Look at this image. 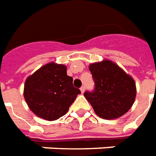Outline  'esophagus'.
I'll use <instances>...</instances> for the list:
<instances>
[{
  "label": "esophagus",
  "mask_w": 156,
  "mask_h": 156,
  "mask_svg": "<svg viewBox=\"0 0 156 156\" xmlns=\"http://www.w3.org/2000/svg\"><path fill=\"white\" fill-rule=\"evenodd\" d=\"M80 90H81V92H82V94H83V93H84V91H85V87H84V86H83V87L80 88Z\"/></svg>",
  "instance_id": "obj_1"
}]
</instances>
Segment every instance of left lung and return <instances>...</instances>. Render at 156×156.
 I'll list each match as a JSON object with an SVG mask.
<instances>
[{
	"instance_id": "obj_1",
	"label": "left lung",
	"mask_w": 156,
	"mask_h": 156,
	"mask_svg": "<svg viewBox=\"0 0 156 156\" xmlns=\"http://www.w3.org/2000/svg\"><path fill=\"white\" fill-rule=\"evenodd\" d=\"M95 82L93 92L86 91L84 97L100 118L113 120L131 108L136 98V83L129 74L110 60L89 66Z\"/></svg>"
}]
</instances>
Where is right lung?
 Here are the masks:
<instances>
[{"label":"right lung","mask_w":156,"mask_h":156,"mask_svg":"<svg viewBox=\"0 0 156 156\" xmlns=\"http://www.w3.org/2000/svg\"><path fill=\"white\" fill-rule=\"evenodd\" d=\"M65 65L50 62L26 79L23 95L33 113L46 121H56L67 113L80 90L73 85Z\"/></svg>","instance_id":"obj_1"}]
</instances>
